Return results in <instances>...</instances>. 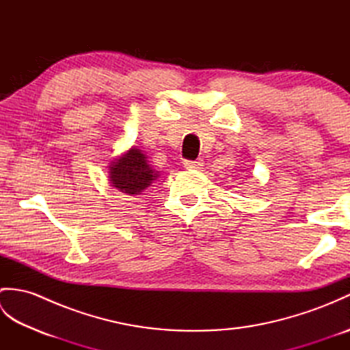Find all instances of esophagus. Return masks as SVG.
Masks as SVG:
<instances>
[{
	"instance_id": "obj_1",
	"label": "esophagus",
	"mask_w": 350,
	"mask_h": 350,
	"mask_svg": "<svg viewBox=\"0 0 350 350\" xmlns=\"http://www.w3.org/2000/svg\"><path fill=\"white\" fill-rule=\"evenodd\" d=\"M185 168L187 170H198V168H202L203 167V162L202 161H185Z\"/></svg>"
}]
</instances>
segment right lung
Returning <instances> with one entry per match:
<instances>
[{
	"label": "right lung",
	"instance_id": "right-lung-1",
	"mask_svg": "<svg viewBox=\"0 0 350 350\" xmlns=\"http://www.w3.org/2000/svg\"><path fill=\"white\" fill-rule=\"evenodd\" d=\"M158 177L159 171L148 163L144 152L135 146L117 156L108 165L111 187L128 196H139Z\"/></svg>",
	"mask_w": 350,
	"mask_h": 350
}]
</instances>
